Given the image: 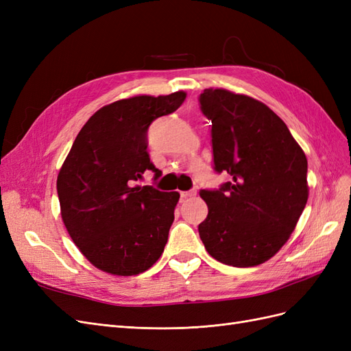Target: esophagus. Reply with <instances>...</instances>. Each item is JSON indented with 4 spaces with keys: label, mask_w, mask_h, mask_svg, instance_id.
Returning a JSON list of instances; mask_svg holds the SVG:
<instances>
[{
    "label": "esophagus",
    "mask_w": 351,
    "mask_h": 351,
    "mask_svg": "<svg viewBox=\"0 0 351 351\" xmlns=\"http://www.w3.org/2000/svg\"><path fill=\"white\" fill-rule=\"evenodd\" d=\"M197 195V192H196V189H190V190H187V192H182L180 193V196H182V199H189V197H195Z\"/></svg>",
    "instance_id": "obj_1"
}]
</instances>
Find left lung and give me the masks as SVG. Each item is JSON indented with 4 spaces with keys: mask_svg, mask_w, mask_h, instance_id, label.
<instances>
[{
    "mask_svg": "<svg viewBox=\"0 0 351 351\" xmlns=\"http://www.w3.org/2000/svg\"><path fill=\"white\" fill-rule=\"evenodd\" d=\"M199 104L212 123L214 171L231 177L200 190L208 205L200 240L222 263L256 267L284 246L306 206V155L285 123L256 99L205 89Z\"/></svg>",
    "mask_w": 351,
    "mask_h": 351,
    "instance_id": "1",
    "label": "left lung"
}]
</instances>
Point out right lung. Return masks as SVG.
Returning a JSON list of instances; mask_svg holds the SVG:
<instances>
[{
	"instance_id": "obj_1",
	"label": "right lung",
	"mask_w": 351,
	"mask_h": 351,
	"mask_svg": "<svg viewBox=\"0 0 351 351\" xmlns=\"http://www.w3.org/2000/svg\"><path fill=\"white\" fill-rule=\"evenodd\" d=\"M184 92L107 105L82 127L57 178L61 217L86 259L112 275L141 274L161 256L180 195L137 186L146 169L147 129L174 112Z\"/></svg>"
}]
</instances>
